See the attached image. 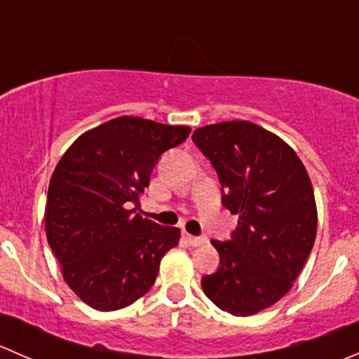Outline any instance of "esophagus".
<instances>
[{
    "label": "esophagus",
    "instance_id": "34e87169",
    "mask_svg": "<svg viewBox=\"0 0 359 359\" xmlns=\"http://www.w3.org/2000/svg\"><path fill=\"white\" fill-rule=\"evenodd\" d=\"M184 240L187 241V245L191 247H200V245L206 243V238H200V236H193V234H184Z\"/></svg>",
    "mask_w": 359,
    "mask_h": 359
}]
</instances>
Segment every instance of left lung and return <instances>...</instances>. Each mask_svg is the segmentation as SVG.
Returning <instances> with one entry per match:
<instances>
[{"label": "left lung", "mask_w": 359, "mask_h": 359, "mask_svg": "<svg viewBox=\"0 0 359 359\" xmlns=\"http://www.w3.org/2000/svg\"><path fill=\"white\" fill-rule=\"evenodd\" d=\"M193 142L217 170L224 206L240 217L233 240H212L220 267L203 278V292L234 316L257 314L290 292L311 253L313 184L295 151L252 121L201 126Z\"/></svg>", "instance_id": "1"}]
</instances>
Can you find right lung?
Masks as SVG:
<instances>
[{
    "instance_id": "add662e5",
    "label": "right lung",
    "mask_w": 359,
    "mask_h": 359,
    "mask_svg": "<svg viewBox=\"0 0 359 359\" xmlns=\"http://www.w3.org/2000/svg\"><path fill=\"white\" fill-rule=\"evenodd\" d=\"M172 126L119 116L81 133L57 163L48 186L45 231L64 281L97 311H116L146 295L180 231L132 209L149 187L165 151L189 137Z\"/></svg>"
}]
</instances>
